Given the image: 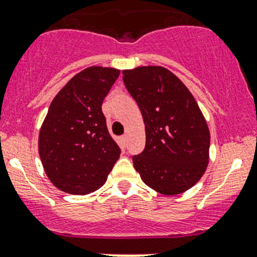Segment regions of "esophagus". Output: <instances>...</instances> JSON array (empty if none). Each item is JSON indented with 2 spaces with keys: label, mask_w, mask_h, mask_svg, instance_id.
Wrapping results in <instances>:
<instances>
[{
  "label": "esophagus",
  "mask_w": 257,
  "mask_h": 257,
  "mask_svg": "<svg viewBox=\"0 0 257 257\" xmlns=\"http://www.w3.org/2000/svg\"><path fill=\"white\" fill-rule=\"evenodd\" d=\"M121 140H123L124 143H126V140H128V136H126V134H124V136L121 137Z\"/></svg>",
  "instance_id": "esophagus-1"
}]
</instances>
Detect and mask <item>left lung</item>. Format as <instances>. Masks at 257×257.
<instances>
[{"mask_svg":"<svg viewBox=\"0 0 257 257\" xmlns=\"http://www.w3.org/2000/svg\"><path fill=\"white\" fill-rule=\"evenodd\" d=\"M123 81L146 126L145 150L133 156L143 183L164 195L193 188L207 170L210 146L207 120L194 96L161 66L124 69Z\"/></svg>","mask_w":257,"mask_h":257,"instance_id":"8db88e82","label":"left lung"}]
</instances>
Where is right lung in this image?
I'll use <instances>...</instances> for the list:
<instances>
[{
  "label": "right lung",
  "mask_w": 257,
  "mask_h": 257,
  "mask_svg": "<svg viewBox=\"0 0 257 257\" xmlns=\"http://www.w3.org/2000/svg\"><path fill=\"white\" fill-rule=\"evenodd\" d=\"M119 74L110 67H88L50 104L40 128L39 156L48 179L64 193L85 195L97 190L120 157L101 110Z\"/></svg>",
  "instance_id": "add662e5"
}]
</instances>
